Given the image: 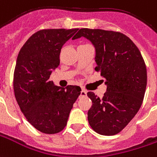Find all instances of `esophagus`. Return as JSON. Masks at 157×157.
Segmentation results:
<instances>
[{
  "label": "esophagus",
  "instance_id": "1",
  "mask_svg": "<svg viewBox=\"0 0 157 157\" xmlns=\"http://www.w3.org/2000/svg\"><path fill=\"white\" fill-rule=\"evenodd\" d=\"M86 95V92L84 89H82V92H81V96H82V97H85Z\"/></svg>",
  "mask_w": 157,
  "mask_h": 157
}]
</instances>
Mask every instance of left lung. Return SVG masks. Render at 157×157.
<instances>
[{
  "label": "left lung",
  "mask_w": 157,
  "mask_h": 157,
  "mask_svg": "<svg viewBox=\"0 0 157 157\" xmlns=\"http://www.w3.org/2000/svg\"><path fill=\"white\" fill-rule=\"evenodd\" d=\"M82 36L94 46L95 71L107 86L102 98L87 93L93 103L88 122L101 135H115L131 121L143 103L147 84L145 63L139 48L122 33L83 28L72 39Z\"/></svg>",
  "instance_id": "8db88e82"
}]
</instances>
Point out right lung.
Segmentation results:
<instances>
[{
	"label": "right lung",
	"instance_id": "obj_1",
	"mask_svg": "<svg viewBox=\"0 0 157 157\" xmlns=\"http://www.w3.org/2000/svg\"><path fill=\"white\" fill-rule=\"evenodd\" d=\"M79 29H41L33 34L18 52L13 75L17 105L27 121L47 134L61 132L81 94L78 86H55L50 81L59 65L63 45Z\"/></svg>",
	"mask_w": 157,
	"mask_h": 157
}]
</instances>
